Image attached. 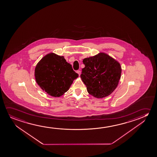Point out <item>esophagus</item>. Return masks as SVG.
Wrapping results in <instances>:
<instances>
[{
  "label": "esophagus",
  "instance_id": "1",
  "mask_svg": "<svg viewBox=\"0 0 157 157\" xmlns=\"http://www.w3.org/2000/svg\"><path fill=\"white\" fill-rule=\"evenodd\" d=\"M77 73L79 75H80V73H81V71L80 70H78L77 71Z\"/></svg>",
  "mask_w": 157,
  "mask_h": 157
}]
</instances>
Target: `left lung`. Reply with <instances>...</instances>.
Instances as JSON below:
<instances>
[{"label": "left lung", "mask_w": 157, "mask_h": 157, "mask_svg": "<svg viewBox=\"0 0 157 157\" xmlns=\"http://www.w3.org/2000/svg\"><path fill=\"white\" fill-rule=\"evenodd\" d=\"M85 67L80 75L88 93L102 98L108 96L116 89L121 78L120 63L106 53L84 59Z\"/></svg>", "instance_id": "left-lung-1"}]
</instances>
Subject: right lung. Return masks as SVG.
<instances>
[{"instance_id":"1","label":"right lung","mask_w":157,"mask_h":157,"mask_svg":"<svg viewBox=\"0 0 157 157\" xmlns=\"http://www.w3.org/2000/svg\"><path fill=\"white\" fill-rule=\"evenodd\" d=\"M36 82L44 91L53 97H60L70 89L78 74L73 70L63 56L55 53L47 54L37 63L35 69Z\"/></svg>"}]
</instances>
